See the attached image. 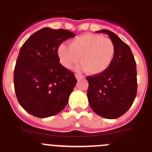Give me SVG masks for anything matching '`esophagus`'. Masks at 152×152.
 <instances>
[{
    "label": "esophagus",
    "instance_id": "esophagus-1",
    "mask_svg": "<svg viewBox=\"0 0 152 152\" xmlns=\"http://www.w3.org/2000/svg\"><path fill=\"white\" fill-rule=\"evenodd\" d=\"M75 77H76V78H77V80H80V79L83 78V76L80 73L76 74V75H75Z\"/></svg>",
    "mask_w": 152,
    "mask_h": 152
}]
</instances>
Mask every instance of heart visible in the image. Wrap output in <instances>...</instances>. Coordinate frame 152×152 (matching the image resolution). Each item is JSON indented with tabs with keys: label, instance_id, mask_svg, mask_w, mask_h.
I'll return each mask as SVG.
<instances>
[{
	"label": "heart",
	"instance_id": "1",
	"mask_svg": "<svg viewBox=\"0 0 152 152\" xmlns=\"http://www.w3.org/2000/svg\"><path fill=\"white\" fill-rule=\"evenodd\" d=\"M115 47L111 39L96 34H85L73 39L69 46L61 44L58 56L61 63L70 69L78 62L81 68L93 75L105 72L113 61Z\"/></svg>",
	"mask_w": 152,
	"mask_h": 152
}]
</instances>
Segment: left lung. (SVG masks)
Masks as SVG:
<instances>
[{
	"instance_id": "8db88e82",
	"label": "left lung",
	"mask_w": 152,
	"mask_h": 152,
	"mask_svg": "<svg viewBox=\"0 0 152 152\" xmlns=\"http://www.w3.org/2000/svg\"><path fill=\"white\" fill-rule=\"evenodd\" d=\"M96 32L108 34L114 43L115 53L105 72L87 77V97L96 114L115 119L126 113L136 96V63L130 47L117 34L106 29Z\"/></svg>"
}]
</instances>
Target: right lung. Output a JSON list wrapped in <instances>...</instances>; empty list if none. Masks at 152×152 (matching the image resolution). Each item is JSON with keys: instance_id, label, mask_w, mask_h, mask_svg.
<instances>
[{"instance_id": "1", "label": "right lung", "mask_w": 152, "mask_h": 152, "mask_svg": "<svg viewBox=\"0 0 152 152\" xmlns=\"http://www.w3.org/2000/svg\"><path fill=\"white\" fill-rule=\"evenodd\" d=\"M73 37L65 29L44 28L21 47L14 69L15 92L21 106L33 116H53L66 106L77 79L59 63L58 49Z\"/></svg>"}]
</instances>
